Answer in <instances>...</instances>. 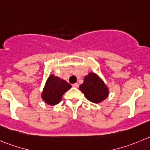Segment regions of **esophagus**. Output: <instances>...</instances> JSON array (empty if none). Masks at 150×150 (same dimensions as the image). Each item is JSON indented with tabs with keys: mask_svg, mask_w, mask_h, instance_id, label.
<instances>
[{
	"mask_svg": "<svg viewBox=\"0 0 150 150\" xmlns=\"http://www.w3.org/2000/svg\"><path fill=\"white\" fill-rule=\"evenodd\" d=\"M72 86L74 87V88H77L78 87H79V84H78V83L73 84V85H72Z\"/></svg>",
	"mask_w": 150,
	"mask_h": 150,
	"instance_id": "1",
	"label": "esophagus"
}]
</instances>
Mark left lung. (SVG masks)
Segmentation results:
<instances>
[{"label":"left lung","mask_w":150,"mask_h":150,"mask_svg":"<svg viewBox=\"0 0 150 150\" xmlns=\"http://www.w3.org/2000/svg\"><path fill=\"white\" fill-rule=\"evenodd\" d=\"M79 90L85 97L93 103H100L109 95V88L96 74L90 72L85 76L84 82L79 86Z\"/></svg>","instance_id":"obj_1"}]
</instances>
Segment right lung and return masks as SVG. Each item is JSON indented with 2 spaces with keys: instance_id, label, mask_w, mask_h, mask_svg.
<instances>
[{
  "instance_id": "1",
  "label": "right lung",
  "mask_w": 150,
  "mask_h": 150,
  "mask_svg": "<svg viewBox=\"0 0 150 150\" xmlns=\"http://www.w3.org/2000/svg\"><path fill=\"white\" fill-rule=\"evenodd\" d=\"M71 88V85L66 81L51 74L47 79L41 97L48 105H55L60 102L63 94Z\"/></svg>"
}]
</instances>
